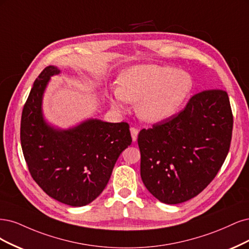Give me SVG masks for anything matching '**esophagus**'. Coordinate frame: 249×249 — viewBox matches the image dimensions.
<instances>
[{"instance_id":"34e87169","label":"esophagus","mask_w":249,"mask_h":249,"mask_svg":"<svg viewBox=\"0 0 249 249\" xmlns=\"http://www.w3.org/2000/svg\"><path fill=\"white\" fill-rule=\"evenodd\" d=\"M130 132H131V138H132V141H133V142H135L136 140H138L139 129H136V128H134V127H131V128H130Z\"/></svg>"}]
</instances>
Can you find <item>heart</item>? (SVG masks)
<instances>
[{
    "mask_svg": "<svg viewBox=\"0 0 249 249\" xmlns=\"http://www.w3.org/2000/svg\"><path fill=\"white\" fill-rule=\"evenodd\" d=\"M192 88L194 82L186 72L149 64L124 71L109 100L119 110H125L128 101L139 102V117L145 122L157 123L177 113Z\"/></svg>",
    "mask_w": 249,
    "mask_h": 249,
    "instance_id": "1",
    "label": "heart"
}]
</instances>
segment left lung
<instances>
[{
	"label": "left lung",
	"mask_w": 249,
	"mask_h": 249,
	"mask_svg": "<svg viewBox=\"0 0 249 249\" xmlns=\"http://www.w3.org/2000/svg\"><path fill=\"white\" fill-rule=\"evenodd\" d=\"M231 131L226 91L194 95L179 114L140 131L141 177L146 188L170 205L196 196L226 160Z\"/></svg>",
	"instance_id": "1"
}]
</instances>
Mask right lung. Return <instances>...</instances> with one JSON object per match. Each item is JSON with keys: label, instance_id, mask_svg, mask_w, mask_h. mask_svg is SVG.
<instances>
[{"label": "right lung", "instance_id": "1", "mask_svg": "<svg viewBox=\"0 0 249 249\" xmlns=\"http://www.w3.org/2000/svg\"><path fill=\"white\" fill-rule=\"evenodd\" d=\"M54 66L43 69L25 103L20 122L22 153L32 178L47 196L72 207L90 204L107 185L120 154L132 142L126 122L89 119L69 129L45 122L42 99Z\"/></svg>", "mask_w": 249, "mask_h": 249}]
</instances>
